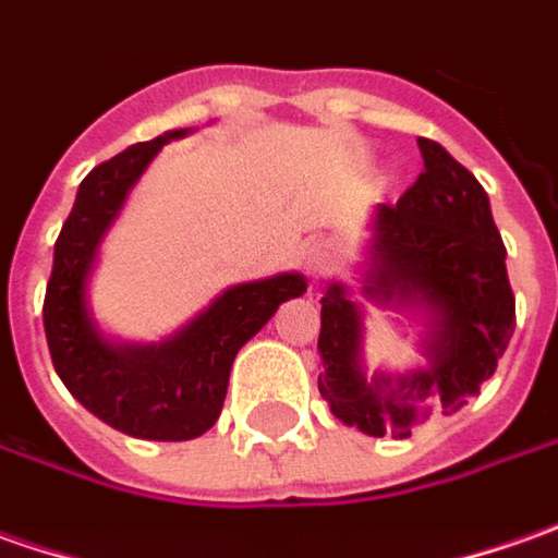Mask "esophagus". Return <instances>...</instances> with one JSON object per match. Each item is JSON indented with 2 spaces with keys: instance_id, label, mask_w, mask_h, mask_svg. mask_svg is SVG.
Here are the masks:
<instances>
[{
  "instance_id": "1",
  "label": "esophagus",
  "mask_w": 558,
  "mask_h": 558,
  "mask_svg": "<svg viewBox=\"0 0 558 558\" xmlns=\"http://www.w3.org/2000/svg\"><path fill=\"white\" fill-rule=\"evenodd\" d=\"M302 259H305V268H308V275H315L320 278L333 262H337V250H333V243L330 241H312L305 243V250H302Z\"/></svg>"
}]
</instances>
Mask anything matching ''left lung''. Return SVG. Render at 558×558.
Returning <instances> with one entry per match:
<instances>
[{"mask_svg":"<svg viewBox=\"0 0 558 558\" xmlns=\"http://www.w3.org/2000/svg\"><path fill=\"white\" fill-rule=\"evenodd\" d=\"M423 172L404 197L371 216L361 293L416 320L423 364L367 374L364 305L345 283L320 299L317 392L345 426L408 438L433 408L457 413L494 376L515 330L507 246L485 187L438 142L416 138Z\"/></svg>","mask_w":558,"mask_h":558,"instance_id":"8db88e82","label":"left lung"}]
</instances>
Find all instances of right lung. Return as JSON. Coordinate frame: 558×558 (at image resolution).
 Instances as JSON below:
<instances>
[{
	"label": "right lung",
	"mask_w": 558,
	"mask_h": 558,
	"mask_svg": "<svg viewBox=\"0 0 558 558\" xmlns=\"http://www.w3.org/2000/svg\"><path fill=\"white\" fill-rule=\"evenodd\" d=\"M187 132L172 129L154 142L125 147L83 179L54 243L43 308L51 361L70 395L107 426L147 441H187L213 429L238 352L271 320L280 302L302 296L308 287L299 271L234 283L160 342L105 337L88 308V278L101 241L150 160Z\"/></svg>",
	"instance_id": "add662e5"
}]
</instances>
